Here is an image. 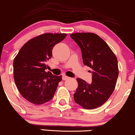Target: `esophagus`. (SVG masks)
<instances>
[{
  "instance_id": "34e87169",
  "label": "esophagus",
  "mask_w": 135,
  "mask_h": 135,
  "mask_svg": "<svg viewBox=\"0 0 135 135\" xmlns=\"http://www.w3.org/2000/svg\"><path fill=\"white\" fill-rule=\"evenodd\" d=\"M62 80H67V79H69V77H68V76H65V75H64V76H62Z\"/></svg>"
}]
</instances>
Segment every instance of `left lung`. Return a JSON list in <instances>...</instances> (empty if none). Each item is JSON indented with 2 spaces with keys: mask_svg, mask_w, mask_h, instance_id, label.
Here are the masks:
<instances>
[{
  "mask_svg": "<svg viewBox=\"0 0 135 135\" xmlns=\"http://www.w3.org/2000/svg\"><path fill=\"white\" fill-rule=\"evenodd\" d=\"M70 36L80 47L84 64L93 70L90 84L77 79L74 101L84 109H95L105 103L114 90L119 74L117 58L107 43L94 33L78 32Z\"/></svg>",
  "mask_w": 135,
  "mask_h": 135,
  "instance_id": "left-lung-1",
  "label": "left lung"
}]
</instances>
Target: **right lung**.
I'll return each mask as SVG.
<instances>
[{
    "label": "right lung",
    "instance_id": "obj_1",
    "mask_svg": "<svg viewBox=\"0 0 135 135\" xmlns=\"http://www.w3.org/2000/svg\"><path fill=\"white\" fill-rule=\"evenodd\" d=\"M67 34L45 33L30 39L14 59V81L19 93L29 102L42 104L54 96L62 76L46 72V61L54 46Z\"/></svg>",
    "mask_w": 135,
    "mask_h": 135
}]
</instances>
